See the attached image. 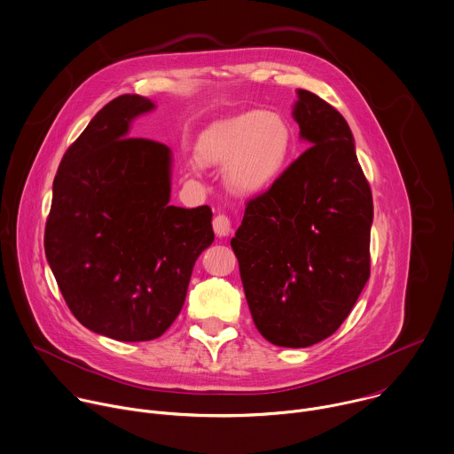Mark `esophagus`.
I'll use <instances>...</instances> for the list:
<instances>
[{
	"label": "esophagus",
	"mask_w": 454,
	"mask_h": 454,
	"mask_svg": "<svg viewBox=\"0 0 454 454\" xmlns=\"http://www.w3.org/2000/svg\"><path fill=\"white\" fill-rule=\"evenodd\" d=\"M213 229L218 238H225L231 234V218L227 215H216L213 218Z\"/></svg>",
	"instance_id": "34e87169"
}]
</instances>
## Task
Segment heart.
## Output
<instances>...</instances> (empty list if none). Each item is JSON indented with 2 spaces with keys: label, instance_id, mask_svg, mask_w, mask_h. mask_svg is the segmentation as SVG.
Here are the masks:
<instances>
[{
  "label": "heart",
  "instance_id": "b5f03b06",
  "mask_svg": "<svg viewBox=\"0 0 454 454\" xmlns=\"http://www.w3.org/2000/svg\"><path fill=\"white\" fill-rule=\"evenodd\" d=\"M291 145L293 131L282 115L254 110L209 126L199 138L197 158L202 165L227 163L225 184L238 195H254L278 179Z\"/></svg>",
  "mask_w": 454,
  "mask_h": 454
}]
</instances>
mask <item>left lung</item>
Segmentation results:
<instances>
[{
	"instance_id": "left-lung-1",
	"label": "left lung",
	"mask_w": 454,
	"mask_h": 454,
	"mask_svg": "<svg viewBox=\"0 0 454 454\" xmlns=\"http://www.w3.org/2000/svg\"><path fill=\"white\" fill-rule=\"evenodd\" d=\"M294 119L312 145L247 200L231 239L252 319L275 346L330 337L371 275L372 195L344 117L298 90Z\"/></svg>"
}]
</instances>
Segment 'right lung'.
I'll return each instance as SVG.
<instances>
[{
    "mask_svg": "<svg viewBox=\"0 0 454 454\" xmlns=\"http://www.w3.org/2000/svg\"><path fill=\"white\" fill-rule=\"evenodd\" d=\"M154 105L110 101L66 151L53 181L44 250L74 317L115 340H151L179 316L211 207L170 206V149L128 137Z\"/></svg>",
    "mask_w": 454,
    "mask_h": 454,
    "instance_id": "1",
    "label": "right lung"
}]
</instances>
